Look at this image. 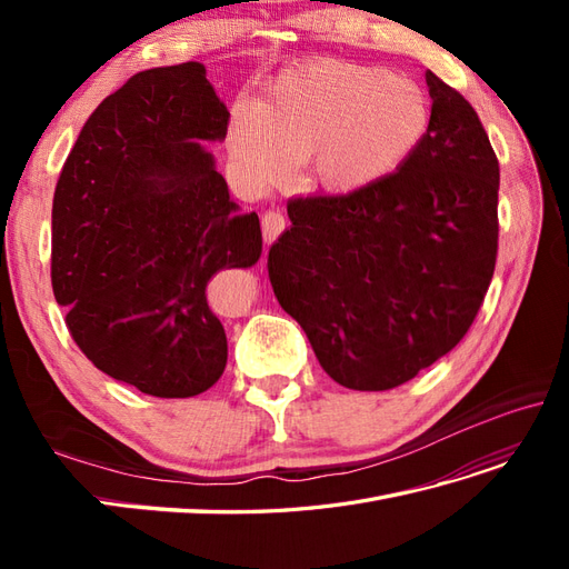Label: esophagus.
Listing matches in <instances>:
<instances>
[{
    "instance_id": "34e87169",
    "label": "esophagus",
    "mask_w": 569,
    "mask_h": 569,
    "mask_svg": "<svg viewBox=\"0 0 569 569\" xmlns=\"http://www.w3.org/2000/svg\"><path fill=\"white\" fill-rule=\"evenodd\" d=\"M263 237H266V242L268 244H272L274 239L280 237V232L284 230V226H287V218H284V213L280 211V209H270V211H266L263 213Z\"/></svg>"
}]
</instances>
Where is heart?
<instances>
[{"label":"heart","instance_id":"1","mask_svg":"<svg viewBox=\"0 0 569 569\" xmlns=\"http://www.w3.org/2000/svg\"><path fill=\"white\" fill-rule=\"evenodd\" d=\"M429 123L432 104L416 80L322 57L287 68L253 107H237L228 149L253 182L301 163L308 187L347 194L406 166Z\"/></svg>","mask_w":569,"mask_h":569}]
</instances>
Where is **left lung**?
I'll list each match as a JSON object with an SVG mask.
<instances>
[{"label": "left lung", "mask_w": 569, "mask_h": 569, "mask_svg": "<svg viewBox=\"0 0 569 569\" xmlns=\"http://www.w3.org/2000/svg\"><path fill=\"white\" fill-rule=\"evenodd\" d=\"M432 123L393 176L287 203L274 297L322 370L356 391L412 380L468 335L498 251V159L477 111L432 71Z\"/></svg>", "instance_id": "obj_1"}]
</instances>
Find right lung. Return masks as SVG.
<instances>
[{
	"label": "right lung",
	"instance_id": "right-lung-1",
	"mask_svg": "<svg viewBox=\"0 0 569 569\" xmlns=\"http://www.w3.org/2000/svg\"><path fill=\"white\" fill-rule=\"evenodd\" d=\"M230 111L199 61L149 68L109 94L68 153L51 206V287L71 337L118 382L159 399L211 389L228 337L209 306L218 270L263 251L203 142Z\"/></svg>",
	"mask_w": 569,
	"mask_h": 569
}]
</instances>
